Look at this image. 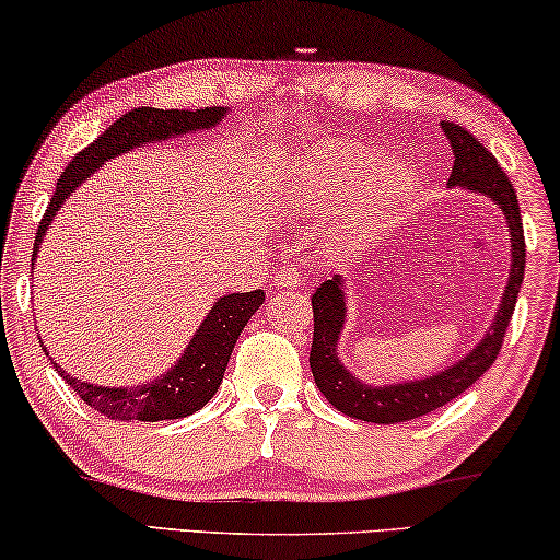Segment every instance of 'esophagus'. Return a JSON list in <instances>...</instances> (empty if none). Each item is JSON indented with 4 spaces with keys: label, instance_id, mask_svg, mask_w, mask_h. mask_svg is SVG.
I'll list each match as a JSON object with an SVG mask.
<instances>
[{
    "label": "esophagus",
    "instance_id": "obj_1",
    "mask_svg": "<svg viewBox=\"0 0 560 560\" xmlns=\"http://www.w3.org/2000/svg\"><path fill=\"white\" fill-rule=\"evenodd\" d=\"M275 282H278V288H298L303 280L295 267H280L278 275H275Z\"/></svg>",
    "mask_w": 560,
    "mask_h": 560
}]
</instances>
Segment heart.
<instances>
[{
    "label": "heart",
    "mask_w": 560,
    "mask_h": 560,
    "mask_svg": "<svg viewBox=\"0 0 560 560\" xmlns=\"http://www.w3.org/2000/svg\"><path fill=\"white\" fill-rule=\"evenodd\" d=\"M417 174L406 162H383L358 143H324L303 177L301 198L306 206H345L368 192L373 202H398L413 190Z\"/></svg>",
    "instance_id": "heart-1"
}]
</instances>
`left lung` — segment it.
<instances>
[{"label": "left lung", "mask_w": 560, "mask_h": 560, "mask_svg": "<svg viewBox=\"0 0 560 560\" xmlns=\"http://www.w3.org/2000/svg\"><path fill=\"white\" fill-rule=\"evenodd\" d=\"M442 130L450 138V147H453L455 154L447 185L481 192L502 208L512 234L510 282H506L502 306L497 311L491 331L457 365H450L440 375H430L424 381L373 388L350 375V370H345L337 358V339L345 322L342 278L337 275V278L324 280L322 288H316L314 298H311V306H314V345H311L308 358L311 373H314L318 390L334 409L352 419H362V422H409V419L424 417V413L440 409V406L453 401L463 390L474 386L502 352L506 326H510L514 303H517L522 280H525V229H522L517 192H514L510 177L470 130L450 120H442Z\"/></svg>", "instance_id": "8db88e82"}]
</instances>
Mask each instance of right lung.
I'll list each match as a JSON object with an SVG mask.
<instances>
[{
  "instance_id": "1",
  "label": "right lung",
  "mask_w": 560,
  "mask_h": 560,
  "mask_svg": "<svg viewBox=\"0 0 560 560\" xmlns=\"http://www.w3.org/2000/svg\"><path fill=\"white\" fill-rule=\"evenodd\" d=\"M221 118V107H206V110L136 107V110H128L122 118L115 120L105 133L97 136V141H92L90 147L79 151L67 170H63L61 177H58L54 198H50L46 213L40 218L38 236H35L33 244V259L43 236H46V229L50 226V221H54V215L61 210L63 202H67L71 190L82 185L92 172H97L100 164L118 154H126V151L141 147V143L164 141V138L183 136L187 130L215 128ZM262 290L223 295L213 306V311L206 316V322L200 324L198 334L190 339V345H187V350L177 365L166 375H159L156 381L143 383V386H94V383L77 381V377L63 373L61 365H56V360H50V365L69 383V388L77 390L86 406H92L94 411H100L107 419H118V422H130V419H138V422L183 419L187 413L202 409L215 396L238 334H242L246 322H249L254 311L262 306Z\"/></svg>"
}]
</instances>
